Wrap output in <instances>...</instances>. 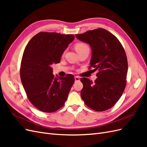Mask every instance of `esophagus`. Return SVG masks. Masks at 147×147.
Returning a JSON list of instances; mask_svg holds the SVG:
<instances>
[{"label": "esophagus", "mask_w": 147, "mask_h": 147, "mask_svg": "<svg viewBox=\"0 0 147 147\" xmlns=\"http://www.w3.org/2000/svg\"><path fill=\"white\" fill-rule=\"evenodd\" d=\"M80 80V78L78 77H75V82H79Z\"/></svg>", "instance_id": "obj_1"}]
</instances>
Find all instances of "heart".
<instances>
[{
    "instance_id": "b5f03b06",
    "label": "heart",
    "mask_w": 147,
    "mask_h": 147,
    "mask_svg": "<svg viewBox=\"0 0 147 147\" xmlns=\"http://www.w3.org/2000/svg\"><path fill=\"white\" fill-rule=\"evenodd\" d=\"M86 48H88V46L86 45V44L83 43H78L75 46V50H76L77 51H78L79 50H82V49Z\"/></svg>"
}]
</instances>
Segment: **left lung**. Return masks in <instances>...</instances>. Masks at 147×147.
Here are the masks:
<instances>
[{
    "label": "left lung",
    "mask_w": 147,
    "mask_h": 147,
    "mask_svg": "<svg viewBox=\"0 0 147 147\" xmlns=\"http://www.w3.org/2000/svg\"><path fill=\"white\" fill-rule=\"evenodd\" d=\"M76 37L91 48L90 68L99 70L92 82L82 78L81 97L85 104L97 112L110 109L122 96L126 85L127 60L118 38L104 29L88 30Z\"/></svg>",
    "instance_id": "1"
}]
</instances>
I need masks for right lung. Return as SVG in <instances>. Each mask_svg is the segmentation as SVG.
Returning a JSON list of instances; mask_svg holds the SVG:
<instances>
[{
	"label": "right lung",
	"instance_id": "right-lung-1",
	"mask_svg": "<svg viewBox=\"0 0 147 147\" xmlns=\"http://www.w3.org/2000/svg\"><path fill=\"white\" fill-rule=\"evenodd\" d=\"M74 40L73 35L39 32L25 48L20 77L28 99L43 112H54L63 107L75 82L74 75L53 74V64L59 63L64 51Z\"/></svg>",
	"mask_w": 147,
	"mask_h": 147
}]
</instances>
